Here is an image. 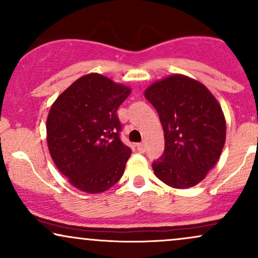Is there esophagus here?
Masks as SVG:
<instances>
[{
    "label": "esophagus",
    "mask_w": 258,
    "mask_h": 258,
    "mask_svg": "<svg viewBox=\"0 0 258 258\" xmlns=\"http://www.w3.org/2000/svg\"><path fill=\"white\" fill-rule=\"evenodd\" d=\"M137 150L139 153H144L146 152V144L144 143H138L137 144Z\"/></svg>",
    "instance_id": "obj_1"
}]
</instances>
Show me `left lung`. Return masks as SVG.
<instances>
[{
    "instance_id": "obj_1",
    "label": "left lung",
    "mask_w": 258,
    "mask_h": 258,
    "mask_svg": "<svg viewBox=\"0 0 258 258\" xmlns=\"http://www.w3.org/2000/svg\"><path fill=\"white\" fill-rule=\"evenodd\" d=\"M144 96L158 111L165 136L154 173L172 188L197 185L217 164L224 147L221 105L203 84L177 74L149 86Z\"/></svg>"
}]
</instances>
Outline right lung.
<instances>
[{
  "label": "right lung",
  "mask_w": 258,
  "mask_h": 258,
  "mask_svg": "<svg viewBox=\"0 0 258 258\" xmlns=\"http://www.w3.org/2000/svg\"><path fill=\"white\" fill-rule=\"evenodd\" d=\"M131 93L100 74L76 80L53 103L47 144L58 170L85 193L108 190L119 182L131 149L121 142L117 109Z\"/></svg>",
  "instance_id": "obj_1"
}]
</instances>
